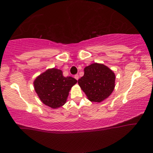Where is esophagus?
Listing matches in <instances>:
<instances>
[{
  "mask_svg": "<svg viewBox=\"0 0 153 153\" xmlns=\"http://www.w3.org/2000/svg\"><path fill=\"white\" fill-rule=\"evenodd\" d=\"M75 78L76 80H78V78H79V76H78V75H75Z\"/></svg>",
  "mask_w": 153,
  "mask_h": 153,
  "instance_id": "obj_1",
  "label": "esophagus"
}]
</instances>
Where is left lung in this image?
Wrapping results in <instances>:
<instances>
[{
	"label": "left lung",
	"instance_id": "1",
	"mask_svg": "<svg viewBox=\"0 0 153 153\" xmlns=\"http://www.w3.org/2000/svg\"><path fill=\"white\" fill-rule=\"evenodd\" d=\"M84 75L78 80L81 89L92 102L100 103L108 98L115 88V75L103 64L93 63L86 66Z\"/></svg>",
	"mask_w": 153,
	"mask_h": 153
}]
</instances>
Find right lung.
I'll return each mask as SVG.
<instances>
[{
  "label": "right lung",
  "mask_w": 153,
  "mask_h": 153,
  "mask_svg": "<svg viewBox=\"0 0 153 153\" xmlns=\"http://www.w3.org/2000/svg\"><path fill=\"white\" fill-rule=\"evenodd\" d=\"M77 80L71 76H64L57 68L47 69L34 81L36 92L45 105L58 108L66 103L69 92Z\"/></svg>",
  "instance_id": "obj_1"
}]
</instances>
